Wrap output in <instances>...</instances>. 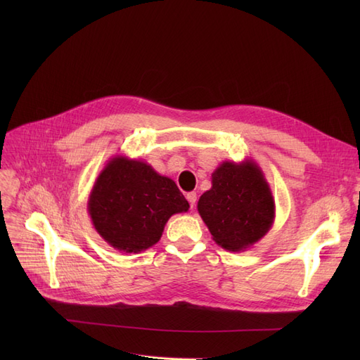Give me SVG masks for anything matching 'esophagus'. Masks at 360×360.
Instances as JSON below:
<instances>
[{"mask_svg":"<svg viewBox=\"0 0 360 360\" xmlns=\"http://www.w3.org/2000/svg\"><path fill=\"white\" fill-rule=\"evenodd\" d=\"M186 200H188L189 204H191V209H193L195 204H197V193H195V192L186 193Z\"/></svg>","mask_w":360,"mask_h":360,"instance_id":"1","label":"esophagus"}]
</instances>
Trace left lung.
Instances as JSON below:
<instances>
[{
	"label": "left lung",
	"instance_id": "1",
	"mask_svg": "<svg viewBox=\"0 0 360 360\" xmlns=\"http://www.w3.org/2000/svg\"><path fill=\"white\" fill-rule=\"evenodd\" d=\"M197 209L213 240L233 252L259 242L275 221V198L263 169L252 159L222 162Z\"/></svg>",
	"mask_w": 360,
	"mask_h": 360
}]
</instances>
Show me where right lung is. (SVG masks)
I'll list each match as a JSON object with an SVG mask.
<instances>
[{"mask_svg": "<svg viewBox=\"0 0 360 360\" xmlns=\"http://www.w3.org/2000/svg\"><path fill=\"white\" fill-rule=\"evenodd\" d=\"M86 209L108 245L139 254L160 240L169 217L188 212L189 202L174 180L147 162L118 155L97 176Z\"/></svg>", "mask_w": 360, "mask_h": 360, "instance_id": "1", "label": "right lung"}]
</instances>
